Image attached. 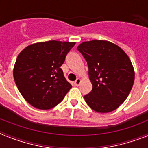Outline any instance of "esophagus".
<instances>
[{
    "label": "esophagus",
    "mask_w": 148,
    "mask_h": 148,
    "mask_svg": "<svg viewBox=\"0 0 148 148\" xmlns=\"http://www.w3.org/2000/svg\"><path fill=\"white\" fill-rule=\"evenodd\" d=\"M81 80L80 78H77L76 80V81H74V84H75V85L76 86H78L79 84H81Z\"/></svg>",
    "instance_id": "1"
}]
</instances>
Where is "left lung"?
<instances>
[{
  "instance_id": "1",
  "label": "left lung",
  "mask_w": 148,
  "mask_h": 148,
  "mask_svg": "<svg viewBox=\"0 0 148 148\" xmlns=\"http://www.w3.org/2000/svg\"><path fill=\"white\" fill-rule=\"evenodd\" d=\"M88 63L92 90L84 95L86 103L99 113L116 110L129 95L134 71L126 53L107 40H93L77 47Z\"/></svg>"
}]
</instances>
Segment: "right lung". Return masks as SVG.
<instances>
[{"label":"right lung","mask_w":148,"mask_h":148,"mask_svg":"<svg viewBox=\"0 0 148 148\" xmlns=\"http://www.w3.org/2000/svg\"><path fill=\"white\" fill-rule=\"evenodd\" d=\"M74 45V42L50 40L29 45L19 53L14 78L20 93L31 105L48 110L64 98L72 86L60 66Z\"/></svg>","instance_id":"obj_1"}]
</instances>
